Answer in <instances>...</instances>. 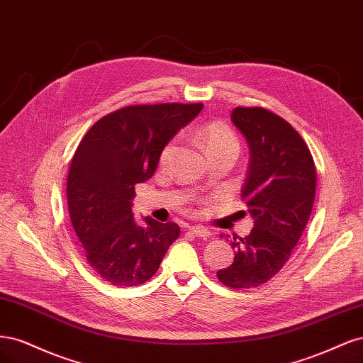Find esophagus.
I'll use <instances>...</instances> for the list:
<instances>
[{
    "instance_id": "1",
    "label": "esophagus",
    "mask_w": 363,
    "mask_h": 363,
    "mask_svg": "<svg viewBox=\"0 0 363 363\" xmlns=\"http://www.w3.org/2000/svg\"><path fill=\"white\" fill-rule=\"evenodd\" d=\"M189 230L193 233V235L205 238V240L211 237V232H209V230H208L206 228H203V226H191V228H189Z\"/></svg>"
}]
</instances>
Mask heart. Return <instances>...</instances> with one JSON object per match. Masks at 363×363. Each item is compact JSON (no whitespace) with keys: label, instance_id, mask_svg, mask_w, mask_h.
<instances>
[{"label":"heart","instance_id":"1","mask_svg":"<svg viewBox=\"0 0 363 363\" xmlns=\"http://www.w3.org/2000/svg\"><path fill=\"white\" fill-rule=\"evenodd\" d=\"M199 138L202 140V143L206 149L208 154L216 150H237L238 152V140L229 128L220 122H211L206 123L199 130ZM174 150V142H170L161 150L160 155V164H167L170 157L173 155Z\"/></svg>","mask_w":363,"mask_h":363}]
</instances>
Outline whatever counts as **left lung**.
I'll list each match as a JSON object with an SVG mask.
<instances>
[{
  "label": "left lung",
  "instance_id": "8db88e82",
  "mask_svg": "<svg viewBox=\"0 0 363 363\" xmlns=\"http://www.w3.org/2000/svg\"><path fill=\"white\" fill-rule=\"evenodd\" d=\"M230 121L250 152L241 199L253 229L240 240L226 235L235 258L217 277L230 288H255L280 272L298 242L312 213L317 170L305 140L272 111L237 107Z\"/></svg>",
  "mask_w": 363,
  "mask_h": 363
}]
</instances>
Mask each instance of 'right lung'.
<instances>
[{
	"label": "right lung",
	"instance_id": "1",
	"mask_svg": "<svg viewBox=\"0 0 363 363\" xmlns=\"http://www.w3.org/2000/svg\"><path fill=\"white\" fill-rule=\"evenodd\" d=\"M202 104L131 105L104 116L78 145L67 177V205L86 259L116 286L154 276L177 223L133 213L134 185L155 173L161 150L202 111Z\"/></svg>",
	"mask_w": 363,
	"mask_h": 363
}]
</instances>
